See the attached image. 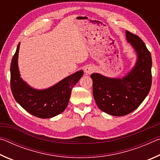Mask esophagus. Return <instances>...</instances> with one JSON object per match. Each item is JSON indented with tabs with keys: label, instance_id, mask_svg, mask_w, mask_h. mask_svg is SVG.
Instances as JSON below:
<instances>
[{
	"label": "esophagus",
	"instance_id": "1",
	"mask_svg": "<svg viewBox=\"0 0 160 160\" xmlns=\"http://www.w3.org/2000/svg\"><path fill=\"white\" fill-rule=\"evenodd\" d=\"M94 68L92 66H88L85 67V72H86L87 74H91L94 71Z\"/></svg>",
	"mask_w": 160,
	"mask_h": 160
}]
</instances>
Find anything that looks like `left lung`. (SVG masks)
<instances>
[{
  "label": "left lung",
  "mask_w": 160,
  "mask_h": 160,
  "mask_svg": "<svg viewBox=\"0 0 160 160\" xmlns=\"http://www.w3.org/2000/svg\"><path fill=\"white\" fill-rule=\"evenodd\" d=\"M126 39L136 52L135 66L122 78L105 77L92 73L94 100L102 112L115 116L128 114L138 107L150 90L151 53L140 38L126 31Z\"/></svg>",
  "instance_id": "left-lung-1"
}]
</instances>
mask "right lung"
<instances>
[{"mask_svg": "<svg viewBox=\"0 0 160 160\" xmlns=\"http://www.w3.org/2000/svg\"><path fill=\"white\" fill-rule=\"evenodd\" d=\"M20 44L10 65V88L16 102L38 118H49L60 114L66 109L72 89L82 77L83 70L69 75L49 88L36 90L20 78L18 64Z\"/></svg>", "mask_w": 160, "mask_h": 160, "instance_id": "1", "label": "right lung"}]
</instances>
